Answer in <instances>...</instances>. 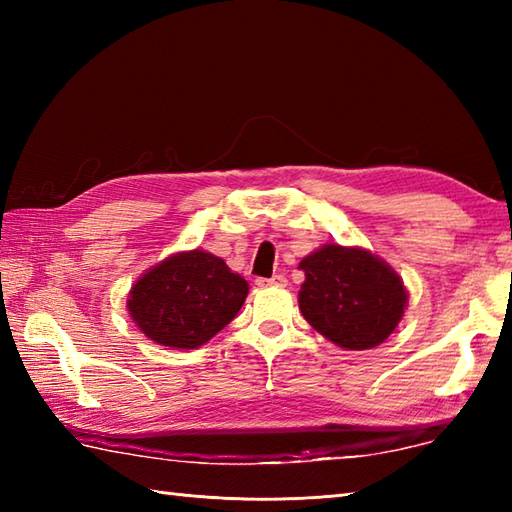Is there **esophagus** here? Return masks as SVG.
Returning a JSON list of instances; mask_svg holds the SVG:
<instances>
[{
  "instance_id": "obj_1",
  "label": "esophagus",
  "mask_w": 512,
  "mask_h": 512,
  "mask_svg": "<svg viewBox=\"0 0 512 512\" xmlns=\"http://www.w3.org/2000/svg\"><path fill=\"white\" fill-rule=\"evenodd\" d=\"M257 286H277V288H284L288 286V279L284 275H275L270 279H257Z\"/></svg>"
}]
</instances>
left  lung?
<instances>
[{
    "label": "left lung",
    "mask_w": 512,
    "mask_h": 512,
    "mask_svg": "<svg viewBox=\"0 0 512 512\" xmlns=\"http://www.w3.org/2000/svg\"><path fill=\"white\" fill-rule=\"evenodd\" d=\"M299 310L345 350H369L396 330L407 306L402 279L365 248L325 244L301 259Z\"/></svg>",
    "instance_id": "left-lung-1"
}]
</instances>
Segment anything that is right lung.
Instances as JSON below:
<instances>
[{
  "label": "right lung",
  "mask_w": 512,
  "mask_h": 512,
  "mask_svg": "<svg viewBox=\"0 0 512 512\" xmlns=\"http://www.w3.org/2000/svg\"><path fill=\"white\" fill-rule=\"evenodd\" d=\"M246 295L244 277L195 248L149 268L129 290L127 308L147 339L195 350L235 319Z\"/></svg>",
  "instance_id": "right-lung-1"
}]
</instances>
